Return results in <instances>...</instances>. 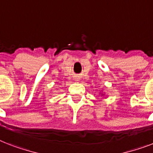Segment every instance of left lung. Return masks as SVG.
Segmentation results:
<instances>
[{
    "mask_svg": "<svg viewBox=\"0 0 153 153\" xmlns=\"http://www.w3.org/2000/svg\"><path fill=\"white\" fill-rule=\"evenodd\" d=\"M100 94L101 95V97H105V93L103 91H100Z\"/></svg>",
    "mask_w": 153,
    "mask_h": 153,
    "instance_id": "left-lung-1",
    "label": "left lung"
}]
</instances>
